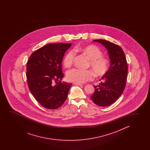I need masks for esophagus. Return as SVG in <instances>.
Wrapping results in <instances>:
<instances>
[{
	"mask_svg": "<svg viewBox=\"0 0 150 150\" xmlns=\"http://www.w3.org/2000/svg\"><path fill=\"white\" fill-rule=\"evenodd\" d=\"M74 85H79V86H83V85L81 84V83H74Z\"/></svg>",
	"mask_w": 150,
	"mask_h": 150,
	"instance_id": "34e87169",
	"label": "esophagus"
}]
</instances>
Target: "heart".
I'll return each mask as SVG.
<instances>
[{"mask_svg":"<svg viewBox=\"0 0 150 150\" xmlns=\"http://www.w3.org/2000/svg\"><path fill=\"white\" fill-rule=\"evenodd\" d=\"M74 50L80 51L86 55L89 60V65L96 76H102L108 70V60L102 57V52L97 47L93 45H84L76 47ZM74 57V51H69L64 57V66L67 67H71L73 64ZM66 76L69 81L80 83L92 79L94 75L91 71L73 69L67 71Z\"/></svg>","mask_w":150,"mask_h":150,"instance_id":"heart-1","label":"heart"}]
</instances>
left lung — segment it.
<instances>
[{"mask_svg": "<svg viewBox=\"0 0 150 150\" xmlns=\"http://www.w3.org/2000/svg\"><path fill=\"white\" fill-rule=\"evenodd\" d=\"M93 41L103 45L107 50L110 65L101 79L103 82L94 86L95 91L91 99L96 105L108 106L119 98L125 89L127 74V59L124 51L117 45L101 39Z\"/></svg>", "mask_w": 150, "mask_h": 150, "instance_id": "1", "label": "left lung"}]
</instances>
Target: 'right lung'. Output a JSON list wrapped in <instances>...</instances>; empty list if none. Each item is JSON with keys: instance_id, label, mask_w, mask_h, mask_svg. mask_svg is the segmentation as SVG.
<instances>
[{"instance_id": "right-lung-1", "label": "right lung", "mask_w": 150, "mask_h": 150, "mask_svg": "<svg viewBox=\"0 0 150 150\" xmlns=\"http://www.w3.org/2000/svg\"><path fill=\"white\" fill-rule=\"evenodd\" d=\"M71 43H51L34 52L27 63L29 89L43 107L55 109L67 98L72 83L61 81L64 77L62 62Z\"/></svg>"}]
</instances>
